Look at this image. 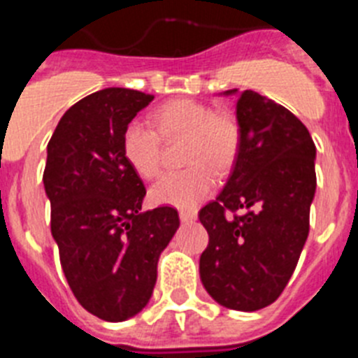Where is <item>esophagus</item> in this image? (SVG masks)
I'll use <instances>...</instances> for the list:
<instances>
[{"mask_svg":"<svg viewBox=\"0 0 358 358\" xmlns=\"http://www.w3.org/2000/svg\"><path fill=\"white\" fill-rule=\"evenodd\" d=\"M179 217H181V220L185 224L195 222V220H197V211H181V213H179Z\"/></svg>","mask_w":358,"mask_h":358,"instance_id":"34e87169","label":"esophagus"}]
</instances>
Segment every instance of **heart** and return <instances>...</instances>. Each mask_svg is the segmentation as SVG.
<instances>
[{
    "label": "heart",
    "mask_w": 358,
    "mask_h": 358,
    "mask_svg": "<svg viewBox=\"0 0 358 358\" xmlns=\"http://www.w3.org/2000/svg\"><path fill=\"white\" fill-rule=\"evenodd\" d=\"M157 133L143 122H131L122 136L123 157L143 179L156 177L161 169V135L172 141L186 138L182 172L166 173L152 186L150 201L159 206L194 210L211 194L215 176L224 173L238 154V125L231 116L217 115L213 107L179 98L152 113Z\"/></svg>",
    "instance_id": "heart-1"
}]
</instances>
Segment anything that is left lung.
Instances as JSON below:
<instances>
[{
  "label": "left lung",
  "instance_id": "left-lung-1",
  "mask_svg": "<svg viewBox=\"0 0 358 358\" xmlns=\"http://www.w3.org/2000/svg\"><path fill=\"white\" fill-rule=\"evenodd\" d=\"M236 123L238 154L226 186L199 211L210 235L199 273L218 305L255 312L283 292L308 236L315 145L289 109L251 90L238 94ZM227 209L244 215L226 217Z\"/></svg>",
  "mask_w": 358,
  "mask_h": 358
}]
</instances>
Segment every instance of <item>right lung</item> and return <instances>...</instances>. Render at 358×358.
I'll return each mask as SVG.
<instances>
[{
	"instance_id": "1",
	"label": "right lung",
	"mask_w": 358,
	"mask_h": 358,
	"mask_svg": "<svg viewBox=\"0 0 358 358\" xmlns=\"http://www.w3.org/2000/svg\"><path fill=\"white\" fill-rule=\"evenodd\" d=\"M152 100L125 87L96 91L66 110L46 148L43 182L62 271L77 301L103 321L147 306L179 227L170 206L141 213L147 189L122 152L123 131Z\"/></svg>"
}]
</instances>
